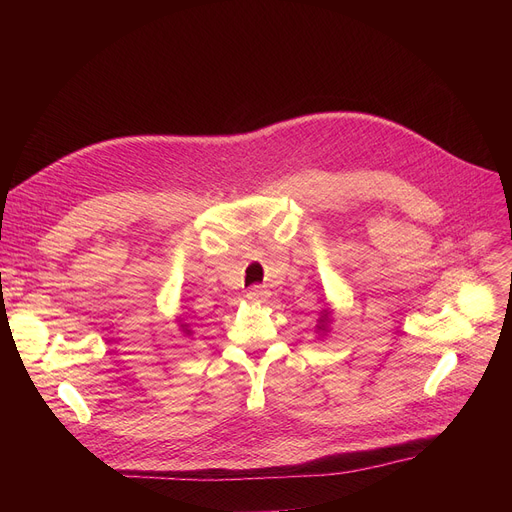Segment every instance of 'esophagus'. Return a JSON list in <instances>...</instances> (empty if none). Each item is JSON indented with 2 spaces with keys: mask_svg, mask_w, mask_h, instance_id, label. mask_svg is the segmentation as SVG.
<instances>
[{
  "mask_svg": "<svg viewBox=\"0 0 512 512\" xmlns=\"http://www.w3.org/2000/svg\"><path fill=\"white\" fill-rule=\"evenodd\" d=\"M267 297H270V292H267L263 286H253L247 290V299L251 303H263Z\"/></svg>",
  "mask_w": 512,
  "mask_h": 512,
  "instance_id": "34e87169",
  "label": "esophagus"
}]
</instances>
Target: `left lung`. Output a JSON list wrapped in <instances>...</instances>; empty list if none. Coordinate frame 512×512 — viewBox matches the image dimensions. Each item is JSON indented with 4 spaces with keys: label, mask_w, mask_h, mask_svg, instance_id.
<instances>
[{
    "label": "left lung",
    "mask_w": 512,
    "mask_h": 512,
    "mask_svg": "<svg viewBox=\"0 0 512 512\" xmlns=\"http://www.w3.org/2000/svg\"><path fill=\"white\" fill-rule=\"evenodd\" d=\"M328 326H330V311H328V309H324V313H321V317H319V326H317V330L326 332V330H328Z\"/></svg>",
    "instance_id": "obj_1"
}]
</instances>
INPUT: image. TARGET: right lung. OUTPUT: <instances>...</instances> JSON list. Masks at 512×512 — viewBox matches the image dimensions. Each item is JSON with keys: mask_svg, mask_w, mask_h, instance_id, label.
<instances>
[{"mask_svg": "<svg viewBox=\"0 0 512 512\" xmlns=\"http://www.w3.org/2000/svg\"><path fill=\"white\" fill-rule=\"evenodd\" d=\"M182 330H184V332H186V334H188V330H186V324H184V326H182Z\"/></svg>", "mask_w": 512, "mask_h": 512, "instance_id": "add662e5", "label": "right lung"}]
</instances>
